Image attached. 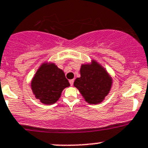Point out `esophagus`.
I'll return each instance as SVG.
<instances>
[{
	"label": "esophagus",
	"instance_id": "obj_1",
	"mask_svg": "<svg viewBox=\"0 0 148 148\" xmlns=\"http://www.w3.org/2000/svg\"><path fill=\"white\" fill-rule=\"evenodd\" d=\"M74 79H71V80H69V83H70V85L71 86H73V84H74Z\"/></svg>",
	"mask_w": 148,
	"mask_h": 148
}]
</instances>
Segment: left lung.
Instances as JSON below:
<instances>
[{
    "instance_id": "left-lung-1",
    "label": "left lung",
    "mask_w": 148,
    "mask_h": 148,
    "mask_svg": "<svg viewBox=\"0 0 148 148\" xmlns=\"http://www.w3.org/2000/svg\"><path fill=\"white\" fill-rule=\"evenodd\" d=\"M81 77L77 78L74 86L89 104H99L111 91L113 79L101 64L92 60L91 63L81 65Z\"/></svg>"
}]
</instances>
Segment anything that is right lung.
<instances>
[{
    "instance_id": "add662e5",
    "label": "right lung",
    "mask_w": 148,
    "mask_h": 148,
    "mask_svg": "<svg viewBox=\"0 0 148 148\" xmlns=\"http://www.w3.org/2000/svg\"><path fill=\"white\" fill-rule=\"evenodd\" d=\"M70 86L61 69L52 62H44L31 81V89L35 98L45 105L55 103L65 88Z\"/></svg>"
}]
</instances>
